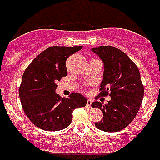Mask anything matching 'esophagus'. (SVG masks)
<instances>
[{
	"mask_svg": "<svg viewBox=\"0 0 160 160\" xmlns=\"http://www.w3.org/2000/svg\"><path fill=\"white\" fill-rule=\"evenodd\" d=\"M91 105H92V101L90 100V99H88L87 103H86V107H87V108H91Z\"/></svg>",
	"mask_w": 160,
	"mask_h": 160,
	"instance_id": "1",
	"label": "esophagus"
}]
</instances>
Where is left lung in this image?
<instances>
[{"label": "left lung", "mask_w": 160, "mask_h": 160, "mask_svg": "<svg viewBox=\"0 0 160 160\" xmlns=\"http://www.w3.org/2000/svg\"><path fill=\"white\" fill-rule=\"evenodd\" d=\"M91 51L104 63L103 80L100 96L109 94L107 105L100 102L92 103L103 112V119L95 123L98 129L109 132L126 128L138 112L143 98V86L140 71L129 57L112 46H101Z\"/></svg>", "instance_id": "8db88e82"}]
</instances>
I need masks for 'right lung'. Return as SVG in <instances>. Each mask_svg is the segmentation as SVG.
Masks as SVG:
<instances>
[{"label":"right lung","mask_w":160,"mask_h":160,"mask_svg":"<svg viewBox=\"0 0 160 160\" xmlns=\"http://www.w3.org/2000/svg\"><path fill=\"white\" fill-rule=\"evenodd\" d=\"M82 47L48 48L31 62L22 77L19 89L23 109L29 120L45 131H59L72 121L74 109L86 106L83 95L73 93L62 98L55 93L56 83L67 75L66 61Z\"/></svg>","instance_id":"1"}]
</instances>
